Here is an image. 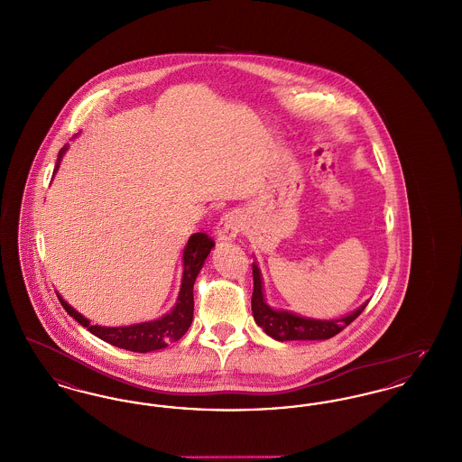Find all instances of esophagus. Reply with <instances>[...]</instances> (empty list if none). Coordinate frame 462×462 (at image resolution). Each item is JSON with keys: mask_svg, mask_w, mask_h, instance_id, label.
Segmentation results:
<instances>
[{"mask_svg": "<svg viewBox=\"0 0 462 462\" xmlns=\"http://www.w3.org/2000/svg\"><path fill=\"white\" fill-rule=\"evenodd\" d=\"M242 228L244 223L241 215L237 211L226 213L217 226V237L221 242L234 241L239 236V232H242Z\"/></svg>", "mask_w": 462, "mask_h": 462, "instance_id": "34e87169", "label": "esophagus"}]
</instances>
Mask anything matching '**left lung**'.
<instances>
[{
  "label": "left lung",
  "mask_w": 462,
  "mask_h": 462,
  "mask_svg": "<svg viewBox=\"0 0 462 462\" xmlns=\"http://www.w3.org/2000/svg\"><path fill=\"white\" fill-rule=\"evenodd\" d=\"M253 281H254V289H253V298H251V308H253V317L254 322L273 339L277 341H315V339H329L336 336L337 332L350 326L353 320L364 311L367 303L362 307L356 308L353 313L343 317V319H334V320H317V319H305L296 313L284 311V310H273L266 305L263 296V282H262V273L258 264L253 263Z\"/></svg>",
  "instance_id": "8db88e82"
}]
</instances>
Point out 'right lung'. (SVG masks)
Returning a JSON list of instances; mask_svg holds the SVG:
<instances>
[{
  "instance_id": "obj_1",
  "label": "right lung",
  "mask_w": 462,
  "mask_h": 462,
  "mask_svg": "<svg viewBox=\"0 0 462 462\" xmlns=\"http://www.w3.org/2000/svg\"><path fill=\"white\" fill-rule=\"evenodd\" d=\"M67 145L59 152V162L62 155L66 154ZM59 170V164L55 166V171ZM215 241L199 232L194 234L185 249H183V277H181V287L180 294L176 300V305L170 313L164 317L151 320V322H142V324H133V326H125V328H102V326H91L89 320H87L81 313H78L72 307H69L59 294V301L67 313L78 320L83 328L100 337L102 341L109 343L112 346L130 350V352L147 353L154 350H162L168 345L178 341L192 324L194 319V282L198 279L199 272L202 264L206 262L209 251L213 249Z\"/></svg>"
}]
</instances>
